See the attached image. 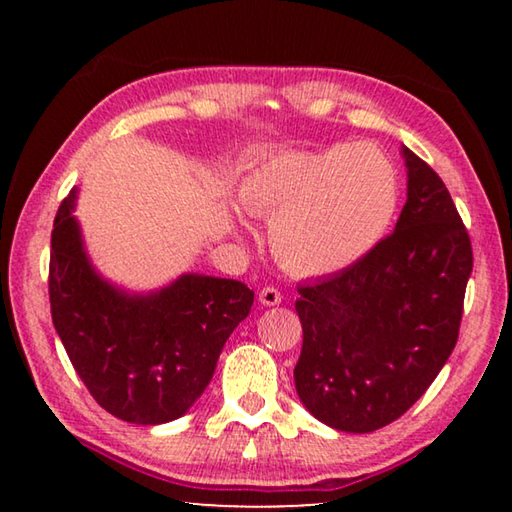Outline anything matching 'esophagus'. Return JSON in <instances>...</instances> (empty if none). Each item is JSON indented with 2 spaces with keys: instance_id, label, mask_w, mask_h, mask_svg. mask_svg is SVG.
Listing matches in <instances>:
<instances>
[{
  "instance_id": "1",
  "label": "esophagus",
  "mask_w": 512,
  "mask_h": 512,
  "mask_svg": "<svg viewBox=\"0 0 512 512\" xmlns=\"http://www.w3.org/2000/svg\"><path fill=\"white\" fill-rule=\"evenodd\" d=\"M259 302H262L264 307H275L282 302V293L275 287H264L262 291H259Z\"/></svg>"
}]
</instances>
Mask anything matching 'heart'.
<instances>
[{"instance_id": "1", "label": "heart", "mask_w": 512, "mask_h": 512, "mask_svg": "<svg viewBox=\"0 0 512 512\" xmlns=\"http://www.w3.org/2000/svg\"><path fill=\"white\" fill-rule=\"evenodd\" d=\"M402 180L372 142L287 151L241 180L244 210L271 219V246L296 275H332L361 262L391 230Z\"/></svg>"}]
</instances>
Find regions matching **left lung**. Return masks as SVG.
Listing matches in <instances>:
<instances>
[{
    "label": "left lung",
    "instance_id": "1",
    "mask_svg": "<svg viewBox=\"0 0 512 512\" xmlns=\"http://www.w3.org/2000/svg\"><path fill=\"white\" fill-rule=\"evenodd\" d=\"M402 155L409 180L393 235L298 287V397L348 433L386 427L424 395L454 350L472 275L470 235L445 183L406 146Z\"/></svg>",
    "mask_w": 512,
    "mask_h": 512
}]
</instances>
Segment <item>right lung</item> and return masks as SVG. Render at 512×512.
Instances as JSON below:
<instances>
[{
  "mask_svg": "<svg viewBox=\"0 0 512 512\" xmlns=\"http://www.w3.org/2000/svg\"><path fill=\"white\" fill-rule=\"evenodd\" d=\"M76 192L51 230V320L90 395L133 424L185 415L210 384L228 336L250 314L244 282L185 273L169 287L128 293L94 271L76 216Z\"/></svg>",
  "mask_w": 512,
  "mask_h": 512,
  "instance_id": "obj_1",
  "label": "right lung"
}]
</instances>
